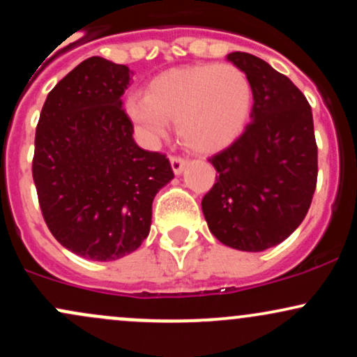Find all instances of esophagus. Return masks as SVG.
<instances>
[{"instance_id":"esophagus-1","label":"esophagus","mask_w":357,"mask_h":357,"mask_svg":"<svg viewBox=\"0 0 357 357\" xmlns=\"http://www.w3.org/2000/svg\"><path fill=\"white\" fill-rule=\"evenodd\" d=\"M186 165H188L186 159L179 158V155H171V167H173L174 174H181Z\"/></svg>"}]
</instances>
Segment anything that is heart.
<instances>
[{"instance_id":"heart-1","label":"heart","mask_w":357,"mask_h":357,"mask_svg":"<svg viewBox=\"0 0 357 357\" xmlns=\"http://www.w3.org/2000/svg\"><path fill=\"white\" fill-rule=\"evenodd\" d=\"M248 75L231 63H202L167 70L134 93L126 114L149 141L176 122L179 141L195 153H216L240 136L252 110Z\"/></svg>"}]
</instances>
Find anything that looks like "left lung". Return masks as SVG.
<instances>
[{
	"instance_id": "obj_1",
	"label": "left lung",
	"mask_w": 357,
	"mask_h": 357,
	"mask_svg": "<svg viewBox=\"0 0 357 357\" xmlns=\"http://www.w3.org/2000/svg\"><path fill=\"white\" fill-rule=\"evenodd\" d=\"M248 75L253 107L243 134L210 158L216 183L202 208L213 235L241 252H264L297 230L317 184L312 110L289 77L245 52L227 55Z\"/></svg>"
}]
</instances>
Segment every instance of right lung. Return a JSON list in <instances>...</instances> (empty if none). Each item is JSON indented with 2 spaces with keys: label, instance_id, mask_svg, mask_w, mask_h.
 Wrapping results in <instances>:
<instances>
[{
  "label": "right lung",
  "instance_id": "1",
  "mask_svg": "<svg viewBox=\"0 0 357 357\" xmlns=\"http://www.w3.org/2000/svg\"><path fill=\"white\" fill-rule=\"evenodd\" d=\"M132 72L90 56L45 100L33 181L45 223L82 258L110 261L149 235L155 192L174 178L169 159L141 149L122 109Z\"/></svg>",
  "mask_w": 357,
  "mask_h": 357
}]
</instances>
